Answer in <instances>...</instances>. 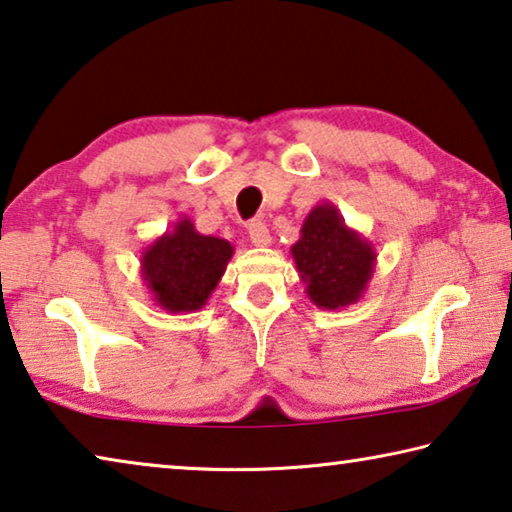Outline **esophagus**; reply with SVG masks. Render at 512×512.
I'll use <instances>...</instances> for the list:
<instances>
[{"instance_id": "34e87169", "label": "esophagus", "mask_w": 512, "mask_h": 512, "mask_svg": "<svg viewBox=\"0 0 512 512\" xmlns=\"http://www.w3.org/2000/svg\"><path fill=\"white\" fill-rule=\"evenodd\" d=\"M248 235H250V241H253L255 246H268V244H271V232H268L266 223H262V221H250Z\"/></svg>"}]
</instances>
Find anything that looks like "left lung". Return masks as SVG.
Segmentation results:
<instances>
[{"label":"left lung","instance_id":"left-lung-1","mask_svg":"<svg viewBox=\"0 0 512 512\" xmlns=\"http://www.w3.org/2000/svg\"><path fill=\"white\" fill-rule=\"evenodd\" d=\"M291 255L307 298L329 311L359 302L377 264L375 246L352 230L332 203H320L307 214Z\"/></svg>","mask_w":512,"mask_h":512}]
</instances>
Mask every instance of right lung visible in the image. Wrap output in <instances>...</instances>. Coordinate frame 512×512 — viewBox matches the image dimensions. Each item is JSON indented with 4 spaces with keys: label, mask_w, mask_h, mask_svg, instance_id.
Masks as SVG:
<instances>
[{
    "label": "right lung",
    "mask_w": 512,
    "mask_h": 512,
    "mask_svg": "<svg viewBox=\"0 0 512 512\" xmlns=\"http://www.w3.org/2000/svg\"><path fill=\"white\" fill-rule=\"evenodd\" d=\"M232 255L230 241L201 235L192 219L180 216L173 230L144 248L142 280L155 305L169 314H189L207 305Z\"/></svg>",
    "instance_id": "1"
}]
</instances>
